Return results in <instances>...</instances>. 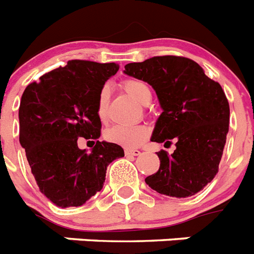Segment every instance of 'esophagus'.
<instances>
[{"label":"esophagus","instance_id":"1","mask_svg":"<svg viewBox=\"0 0 254 254\" xmlns=\"http://www.w3.org/2000/svg\"><path fill=\"white\" fill-rule=\"evenodd\" d=\"M141 152L139 149H126V155L127 156H139Z\"/></svg>","mask_w":254,"mask_h":254}]
</instances>
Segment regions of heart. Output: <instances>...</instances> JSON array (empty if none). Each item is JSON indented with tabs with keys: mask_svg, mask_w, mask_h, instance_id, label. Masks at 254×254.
Masks as SVG:
<instances>
[{
	"mask_svg": "<svg viewBox=\"0 0 254 254\" xmlns=\"http://www.w3.org/2000/svg\"><path fill=\"white\" fill-rule=\"evenodd\" d=\"M122 88L127 94L141 105H148L152 98L151 88L147 82L136 78H128L122 82ZM107 101L109 90L103 88L98 95L97 101V117L101 122L107 119ZM149 136V128L147 126H113L105 132V139L109 143L117 144L121 147L135 148L139 147Z\"/></svg>",
	"mask_w": 254,
	"mask_h": 254,
	"instance_id": "obj_1",
	"label": "heart"
}]
</instances>
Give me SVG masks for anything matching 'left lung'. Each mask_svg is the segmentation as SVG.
Masks as SVG:
<instances>
[{
	"instance_id": "1",
	"label": "left lung",
	"mask_w": 254,
	"mask_h": 254,
	"mask_svg": "<svg viewBox=\"0 0 254 254\" xmlns=\"http://www.w3.org/2000/svg\"><path fill=\"white\" fill-rule=\"evenodd\" d=\"M125 73L155 89L161 115L151 140L176 151L157 152L160 169L145 178L160 194L186 198L200 191L219 170L230 126V105L222 86L199 64L182 56H155L129 63Z\"/></svg>"
}]
</instances>
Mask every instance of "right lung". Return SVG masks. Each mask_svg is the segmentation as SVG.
<instances>
[{"label": "right lung", "instance_id": "1", "mask_svg": "<svg viewBox=\"0 0 254 254\" xmlns=\"http://www.w3.org/2000/svg\"><path fill=\"white\" fill-rule=\"evenodd\" d=\"M118 69L115 63L69 60L22 94L19 143L39 190L59 207L82 206L103 188L109 164L125 156L121 145L98 140V95ZM80 137L96 143L92 152L78 148Z\"/></svg>", "mask_w": 254, "mask_h": 254}]
</instances>
